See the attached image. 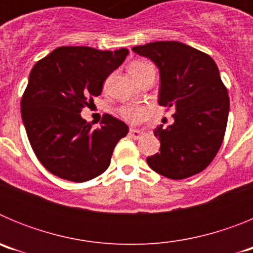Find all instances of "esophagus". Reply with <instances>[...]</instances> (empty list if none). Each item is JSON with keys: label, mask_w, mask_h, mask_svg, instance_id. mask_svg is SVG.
<instances>
[{"label": "esophagus", "mask_w": 253, "mask_h": 253, "mask_svg": "<svg viewBox=\"0 0 253 253\" xmlns=\"http://www.w3.org/2000/svg\"><path fill=\"white\" fill-rule=\"evenodd\" d=\"M129 135H130L133 139H140V137L143 135V131L137 130V129H130V131H129Z\"/></svg>", "instance_id": "esophagus-1"}]
</instances>
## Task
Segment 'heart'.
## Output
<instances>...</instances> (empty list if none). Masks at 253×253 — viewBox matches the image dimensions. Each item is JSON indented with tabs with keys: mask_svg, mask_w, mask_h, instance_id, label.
<instances>
[{
	"mask_svg": "<svg viewBox=\"0 0 253 253\" xmlns=\"http://www.w3.org/2000/svg\"><path fill=\"white\" fill-rule=\"evenodd\" d=\"M147 67H149V64L144 63V62H134L129 66V73L134 75V73L140 72L142 69L147 68ZM118 113L125 122L130 123V124H138L148 116V109L144 106H139V105L126 104L120 106Z\"/></svg>",
	"mask_w": 253,
	"mask_h": 253,
	"instance_id": "1",
	"label": "heart"
}]
</instances>
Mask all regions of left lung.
Segmentation results:
<instances>
[{
  "label": "left lung",
  "instance_id": "left-lung-1",
  "mask_svg": "<svg viewBox=\"0 0 253 253\" xmlns=\"http://www.w3.org/2000/svg\"><path fill=\"white\" fill-rule=\"evenodd\" d=\"M133 50L157 64L158 104L176 110L173 124L154 130L161 148L147 158L149 167L172 180L196 175L214 160L227 128L229 97L215 62L178 42H154Z\"/></svg>",
  "mask_w": 253,
  "mask_h": 253
}]
</instances>
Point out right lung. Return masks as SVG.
Segmentation results:
<instances>
[{
  "label": "right lung",
  "mask_w": 253,
  "mask_h": 253,
  "mask_svg": "<svg viewBox=\"0 0 253 253\" xmlns=\"http://www.w3.org/2000/svg\"><path fill=\"white\" fill-rule=\"evenodd\" d=\"M128 49L60 46L37 62L21 97V116L31 148L50 173L84 182L104 173L128 125L104 114L99 128L82 119L84 107L102 91Z\"/></svg>",
  "instance_id": "obj_1"
}]
</instances>
